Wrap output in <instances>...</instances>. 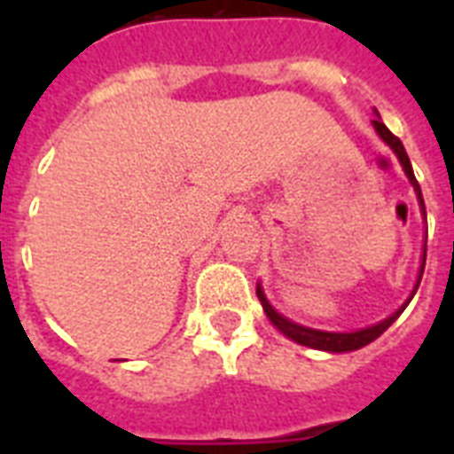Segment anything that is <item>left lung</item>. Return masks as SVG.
Returning <instances> with one entry per match:
<instances>
[{
	"label": "left lung",
	"instance_id": "left-lung-1",
	"mask_svg": "<svg viewBox=\"0 0 454 454\" xmlns=\"http://www.w3.org/2000/svg\"><path fill=\"white\" fill-rule=\"evenodd\" d=\"M372 124H374V129H377V134H380V137L384 138L388 145H391V151L398 155V160H401V164H403V169H405V174H408L410 184L415 185L417 198H419V205H422V209H424L422 188H419V184H417L415 171H412V164H410V157H408V153H405V148H403L401 138L394 137V134L387 129V124L381 122L380 117H377V120H372ZM424 216H427V212H424ZM424 262H427V249H424L422 269H419V280H422V273H424ZM419 280H417V285H415V292H417V287H419ZM415 292H412V297H415ZM256 297H259V301H262L263 310H266V316L270 317V323L276 325L278 330L283 332L285 337L294 339L297 344L310 346V348H320V351H332V353L356 351V348H363V346H367L370 341H374V339L380 337V334H384V332L391 327V323H394L395 317L401 316L403 310H405V306L410 303V299H412V297H410L408 303H405L403 309L395 310L391 317H387V320H381V323L372 325V327H365V330H358V332H320V330H310V327H301V325L292 323V320H287V317L280 316V313H278V310L270 306L269 299L263 297L262 287H256Z\"/></svg>",
	"mask_w": 454,
	"mask_h": 454
}]
</instances>
